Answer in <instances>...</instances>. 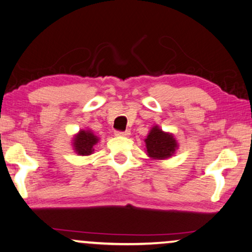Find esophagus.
<instances>
[{
	"label": "esophagus",
	"mask_w": 252,
	"mask_h": 252,
	"mask_svg": "<svg viewBox=\"0 0 252 252\" xmlns=\"http://www.w3.org/2000/svg\"><path fill=\"white\" fill-rule=\"evenodd\" d=\"M115 135L116 136H129L130 130H126V131H116Z\"/></svg>",
	"instance_id": "esophagus-1"
}]
</instances>
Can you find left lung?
Wrapping results in <instances>:
<instances>
[{"mask_svg": "<svg viewBox=\"0 0 252 252\" xmlns=\"http://www.w3.org/2000/svg\"><path fill=\"white\" fill-rule=\"evenodd\" d=\"M147 154L153 159H166L172 157L177 149L175 138L169 133L154 126L145 139Z\"/></svg>", "mask_w": 252, "mask_h": 252, "instance_id": "1", "label": "left lung"}]
</instances>
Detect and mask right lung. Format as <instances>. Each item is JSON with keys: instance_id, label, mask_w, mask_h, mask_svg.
Here are the masks:
<instances>
[{"instance_id": "right-lung-1", "label": "right lung", "mask_w": 252, "mask_h": 252, "mask_svg": "<svg viewBox=\"0 0 252 252\" xmlns=\"http://www.w3.org/2000/svg\"><path fill=\"white\" fill-rule=\"evenodd\" d=\"M73 140H75L73 147H75L76 152L78 153L79 156H89V154H91L93 152V146L98 143L96 136L93 135V133L91 131H89V130H87V131L82 130Z\"/></svg>"}]
</instances>
